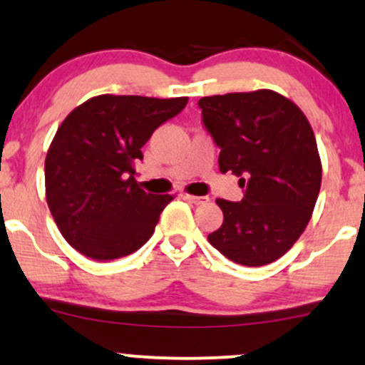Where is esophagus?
Listing matches in <instances>:
<instances>
[{
    "mask_svg": "<svg viewBox=\"0 0 365 365\" xmlns=\"http://www.w3.org/2000/svg\"><path fill=\"white\" fill-rule=\"evenodd\" d=\"M184 198L187 201H191V203L195 205H203V203H208L210 198L208 196H191V195H184Z\"/></svg>",
    "mask_w": 365,
    "mask_h": 365,
    "instance_id": "obj_1",
    "label": "esophagus"
}]
</instances>
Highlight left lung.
<instances>
[{"mask_svg": "<svg viewBox=\"0 0 365 365\" xmlns=\"http://www.w3.org/2000/svg\"><path fill=\"white\" fill-rule=\"evenodd\" d=\"M201 121L232 170L241 201L217 200L224 224L208 242L244 267L284 256L309 224L321 187L314 133L292 101L272 90L203 97Z\"/></svg>", "mask_w": 365, "mask_h": 365, "instance_id": "obj_1", "label": "left lung"}]
</instances>
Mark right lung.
<instances>
[{"instance_id": "obj_1", "label": "right lung", "mask_w": 365, "mask_h": 365, "mask_svg": "<svg viewBox=\"0 0 365 365\" xmlns=\"http://www.w3.org/2000/svg\"><path fill=\"white\" fill-rule=\"evenodd\" d=\"M186 104L187 97L106 93L66 115L46 157V200L71 247L113 261L152 237L173 196L141 190L133 165L152 133Z\"/></svg>"}]
</instances>
